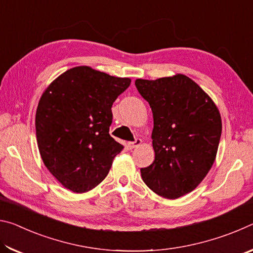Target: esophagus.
Listing matches in <instances>:
<instances>
[{
  "label": "esophagus",
  "mask_w": 253,
  "mask_h": 253,
  "mask_svg": "<svg viewBox=\"0 0 253 253\" xmlns=\"http://www.w3.org/2000/svg\"><path fill=\"white\" fill-rule=\"evenodd\" d=\"M142 144V139L140 138H136L134 142H129L127 144V146H128V148L129 149H132V148H135V147H137V146H139V145Z\"/></svg>",
  "instance_id": "obj_1"
}]
</instances>
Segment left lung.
<instances>
[{
	"mask_svg": "<svg viewBox=\"0 0 253 253\" xmlns=\"http://www.w3.org/2000/svg\"><path fill=\"white\" fill-rule=\"evenodd\" d=\"M135 85L154 118L155 160L140 169L143 181L163 198H181L203 181L215 160L222 132L219 110L184 75L137 79Z\"/></svg>",
	"mask_w": 253,
	"mask_h": 253,
	"instance_id": "1",
	"label": "left lung"
}]
</instances>
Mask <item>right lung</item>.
Masks as SVG:
<instances>
[{
	"label": "right lung",
	"mask_w": 253,
	"mask_h": 253,
	"mask_svg": "<svg viewBox=\"0 0 253 253\" xmlns=\"http://www.w3.org/2000/svg\"><path fill=\"white\" fill-rule=\"evenodd\" d=\"M129 84V78L83 66L63 72L42 95L36 115L38 147L46 169L70 191L96 187L123 149L109 135L111 106Z\"/></svg>",
	"instance_id": "1"
}]
</instances>
